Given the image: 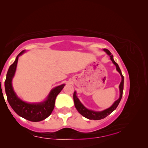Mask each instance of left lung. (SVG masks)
Segmentation results:
<instances>
[{
  "label": "left lung",
  "mask_w": 148,
  "mask_h": 148,
  "mask_svg": "<svg viewBox=\"0 0 148 148\" xmlns=\"http://www.w3.org/2000/svg\"><path fill=\"white\" fill-rule=\"evenodd\" d=\"M103 50L110 57V59H111V61H112V62H113V64H115V66H116V70L118 71V72L121 76V83H120L119 86L120 95H119V99H117V101H115L114 102V104H112L110 108H107L104 110H102V111L97 112V111H94V110H89V109H87V108L85 107L84 105L82 104V102H80L79 99L77 98V97L76 95V91H74V95H73V98H74L75 107H76V110L78 111V112L80 114L82 115L84 117H86V118L89 119L99 120V119H102L105 118V117L108 116V115H110L112 112L114 111V110L116 109V108L117 107V106H118V104H119V102H120V101H121V99L122 98L123 91L124 77L122 75L121 71L119 69L118 64H117V62L114 60L113 56H112V53H110V51L107 49H103Z\"/></svg>",
  "instance_id": "1"
}]
</instances>
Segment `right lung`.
I'll return each mask as SVG.
<instances>
[{"instance_id":"right-lung-1","label":"right lung","mask_w":148,"mask_h":148,"mask_svg":"<svg viewBox=\"0 0 148 148\" xmlns=\"http://www.w3.org/2000/svg\"><path fill=\"white\" fill-rule=\"evenodd\" d=\"M25 52V51L23 50L19 53L16 57L14 63L9 67L4 82L5 91L8 103L18 116L29 121L38 122L46 119L51 115L54 108L56 97L63 89L65 84H62L52 89L47 97V99L43 102L29 103L20 99L14 91L12 87V79L16 73L19 57Z\"/></svg>"}]
</instances>
